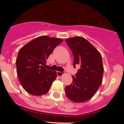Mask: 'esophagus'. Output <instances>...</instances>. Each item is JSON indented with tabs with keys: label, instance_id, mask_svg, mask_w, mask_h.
Returning a JSON list of instances; mask_svg holds the SVG:
<instances>
[{
	"label": "esophagus",
	"instance_id": "1",
	"mask_svg": "<svg viewBox=\"0 0 124 124\" xmlns=\"http://www.w3.org/2000/svg\"><path fill=\"white\" fill-rule=\"evenodd\" d=\"M64 74L63 72H60V71H57V76H58V77H61V76L63 75Z\"/></svg>",
	"mask_w": 124,
	"mask_h": 124
}]
</instances>
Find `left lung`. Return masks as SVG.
Masks as SVG:
<instances>
[{
    "label": "left lung",
    "mask_w": 124,
    "mask_h": 124,
    "mask_svg": "<svg viewBox=\"0 0 124 124\" xmlns=\"http://www.w3.org/2000/svg\"><path fill=\"white\" fill-rule=\"evenodd\" d=\"M66 42L74 56L73 66L80 68L73 77V82L65 87L70 100L75 102L87 101L96 94L102 81L104 68L100 53L85 38L76 37Z\"/></svg>",
    "instance_id": "left-lung-1"
}]
</instances>
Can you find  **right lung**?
<instances>
[{"label":"right lung","mask_w":124,"mask_h":124,"mask_svg":"<svg viewBox=\"0 0 124 124\" xmlns=\"http://www.w3.org/2000/svg\"><path fill=\"white\" fill-rule=\"evenodd\" d=\"M61 38L47 36L37 37L19 50L16 60L17 71L22 86L34 96L46 94L57 76L56 71L46 68V60Z\"/></svg>","instance_id":"add662e5"}]
</instances>
